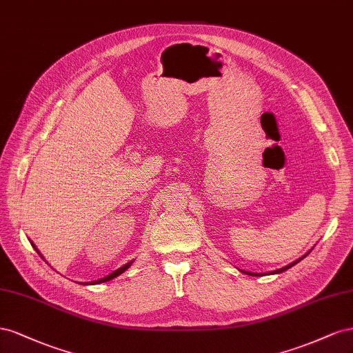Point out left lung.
I'll list each match as a JSON object with an SVG mask.
<instances>
[{
    "instance_id": "1",
    "label": "left lung",
    "mask_w": 353,
    "mask_h": 353,
    "mask_svg": "<svg viewBox=\"0 0 353 353\" xmlns=\"http://www.w3.org/2000/svg\"><path fill=\"white\" fill-rule=\"evenodd\" d=\"M310 251H312V250H309L305 256H301L300 259L294 260L293 263H290V265H287V266H284V268H281V269H276V270H274V272H270V274H272V275H274V274H281V272H284V270H287V269H290V268H293L294 265H297V263H299V261H300L301 259H305V257L310 253ZM239 270H241V269H239ZM243 272H244V274H247V275H251V276H260L259 274H253V272H247V270H243Z\"/></svg>"
}]
</instances>
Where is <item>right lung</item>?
<instances>
[{"instance_id": "add662e5", "label": "right lung", "mask_w": 353, "mask_h": 353, "mask_svg": "<svg viewBox=\"0 0 353 353\" xmlns=\"http://www.w3.org/2000/svg\"><path fill=\"white\" fill-rule=\"evenodd\" d=\"M31 244H32V247L35 248V251H37V253H38L39 256H41V253H39V250H38V248L35 247V244H34V243H31ZM133 261H134V260H130V261H128V263H125L124 266H121V268H118L117 270H114V272H112V274H109L108 276H105V278H100V279H97V281H93V283H87L85 285H88V284H90V285H94V284H102V283H106V281H110V279H114V278H117L118 275H121V274H123V272H125V270H127V269H128L130 266H132V265H133Z\"/></svg>"}]
</instances>
